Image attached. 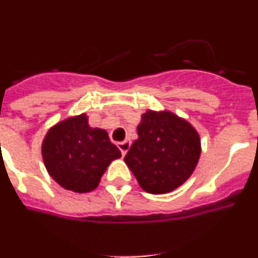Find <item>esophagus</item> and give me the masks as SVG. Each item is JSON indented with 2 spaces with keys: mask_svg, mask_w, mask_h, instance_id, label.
Listing matches in <instances>:
<instances>
[{
  "mask_svg": "<svg viewBox=\"0 0 258 258\" xmlns=\"http://www.w3.org/2000/svg\"><path fill=\"white\" fill-rule=\"evenodd\" d=\"M117 147L120 149V151H121L122 156H125L127 152V150H129V147H131V142H129V141H122V142H118Z\"/></svg>",
  "mask_w": 258,
  "mask_h": 258,
  "instance_id": "obj_1",
  "label": "esophagus"
}]
</instances>
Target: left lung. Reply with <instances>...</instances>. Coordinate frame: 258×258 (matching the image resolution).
I'll return each mask as SVG.
<instances>
[{
	"label": "left lung",
	"mask_w": 258,
	"mask_h": 258,
	"mask_svg": "<svg viewBox=\"0 0 258 258\" xmlns=\"http://www.w3.org/2000/svg\"><path fill=\"white\" fill-rule=\"evenodd\" d=\"M137 134L124 161L142 190L172 192L190 178L199 163L202 142L186 118L168 109H147Z\"/></svg>",
	"instance_id": "obj_1"
}]
</instances>
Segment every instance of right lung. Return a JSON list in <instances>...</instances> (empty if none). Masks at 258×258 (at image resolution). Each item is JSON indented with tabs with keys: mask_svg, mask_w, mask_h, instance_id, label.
Segmentation results:
<instances>
[{
	"mask_svg": "<svg viewBox=\"0 0 258 258\" xmlns=\"http://www.w3.org/2000/svg\"><path fill=\"white\" fill-rule=\"evenodd\" d=\"M41 155L50 177L77 194L95 190L107 166L121 157L104 129L89 125L86 113L52 125L42 141Z\"/></svg>",
	"mask_w": 258,
	"mask_h": 258,
	"instance_id": "1",
	"label": "right lung"
}]
</instances>
